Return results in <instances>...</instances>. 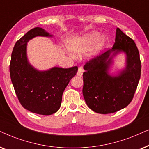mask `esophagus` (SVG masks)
<instances>
[{
  "instance_id": "esophagus-1",
  "label": "esophagus",
  "mask_w": 149,
  "mask_h": 149,
  "mask_svg": "<svg viewBox=\"0 0 149 149\" xmlns=\"http://www.w3.org/2000/svg\"><path fill=\"white\" fill-rule=\"evenodd\" d=\"M83 72H84V70H83L82 67H79L78 70V72H77V76H80V77L82 76Z\"/></svg>"
}]
</instances>
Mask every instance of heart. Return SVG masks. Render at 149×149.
<instances>
[{
	"mask_svg": "<svg viewBox=\"0 0 149 149\" xmlns=\"http://www.w3.org/2000/svg\"><path fill=\"white\" fill-rule=\"evenodd\" d=\"M106 42L104 35L99 36L97 31H91L80 36L70 37L67 41L69 52L74 56L86 52V58L92 59L98 55Z\"/></svg>",
	"mask_w": 149,
	"mask_h": 149,
	"instance_id": "1",
	"label": "heart"
}]
</instances>
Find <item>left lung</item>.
Wrapping results in <instances>:
<instances>
[{"label": "left lung", "instance_id": "1", "mask_svg": "<svg viewBox=\"0 0 149 149\" xmlns=\"http://www.w3.org/2000/svg\"><path fill=\"white\" fill-rule=\"evenodd\" d=\"M126 55V66L116 74H110L113 58ZM82 93L87 106L99 114H110L132 102L141 73V62L136 43L117 28L112 49L88 61L84 66Z\"/></svg>", "mask_w": 149, "mask_h": 149}]
</instances>
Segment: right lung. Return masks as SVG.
Wrapping results in <instances>:
<instances>
[{"mask_svg": "<svg viewBox=\"0 0 149 149\" xmlns=\"http://www.w3.org/2000/svg\"><path fill=\"white\" fill-rule=\"evenodd\" d=\"M36 37H52L40 27L31 29L15 43L9 71L15 92L22 106L30 112L50 115L60 108L63 91L76 76L78 67L69 69L54 67L38 70L29 63L27 43Z\"/></svg>", "mask_w": 149, "mask_h": 149, "instance_id": "add662e5", "label": "right lung"}]
</instances>
